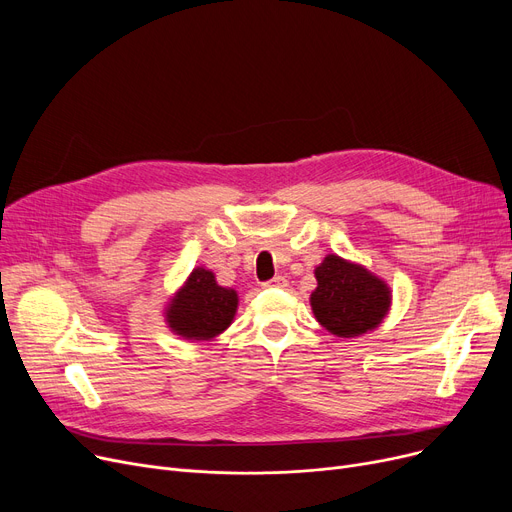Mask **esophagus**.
Wrapping results in <instances>:
<instances>
[{"mask_svg":"<svg viewBox=\"0 0 512 512\" xmlns=\"http://www.w3.org/2000/svg\"><path fill=\"white\" fill-rule=\"evenodd\" d=\"M286 284H288V282H286L284 276H276V278H272V280L263 282V288H284Z\"/></svg>","mask_w":512,"mask_h":512,"instance_id":"obj_1","label":"esophagus"}]
</instances>
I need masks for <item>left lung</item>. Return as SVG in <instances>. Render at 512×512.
Masks as SVG:
<instances>
[{
	"label": "left lung",
	"instance_id": "left-lung-1",
	"mask_svg": "<svg viewBox=\"0 0 512 512\" xmlns=\"http://www.w3.org/2000/svg\"><path fill=\"white\" fill-rule=\"evenodd\" d=\"M317 288L309 303L319 326L338 338H355L378 328L392 307L390 286L365 265L326 255L315 267Z\"/></svg>",
	"mask_w": 512,
	"mask_h": 512
}]
</instances>
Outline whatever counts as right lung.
Masks as SVG:
<instances>
[{"mask_svg":"<svg viewBox=\"0 0 512 512\" xmlns=\"http://www.w3.org/2000/svg\"><path fill=\"white\" fill-rule=\"evenodd\" d=\"M238 309V292L220 286L215 274L195 267L164 307L166 326L182 340L209 342L230 328Z\"/></svg>","mask_w":512,"mask_h":512,"instance_id":"obj_1","label":"right lung"}]
</instances>
